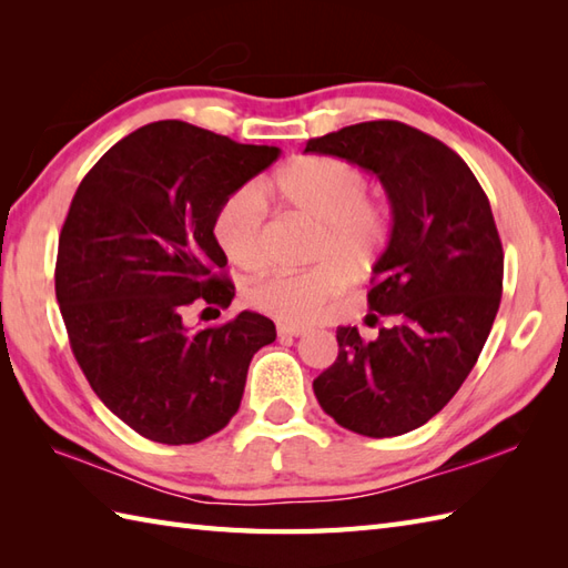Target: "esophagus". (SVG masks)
I'll use <instances>...</instances> for the list:
<instances>
[{"label": "esophagus", "mask_w": 568, "mask_h": 568, "mask_svg": "<svg viewBox=\"0 0 568 568\" xmlns=\"http://www.w3.org/2000/svg\"><path fill=\"white\" fill-rule=\"evenodd\" d=\"M307 334L305 327H297V324H287V322H277V336L281 339H293V336H303Z\"/></svg>", "instance_id": "esophagus-1"}]
</instances>
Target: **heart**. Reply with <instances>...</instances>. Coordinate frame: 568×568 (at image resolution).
<instances>
[{"label":"heart","mask_w":568,"mask_h":568,"mask_svg":"<svg viewBox=\"0 0 568 568\" xmlns=\"http://www.w3.org/2000/svg\"><path fill=\"white\" fill-rule=\"evenodd\" d=\"M271 192L287 210L317 224L310 244L312 268L268 273L248 287L251 305L287 324H307L344 293L348 277L371 268L388 241V220L368 202V178L356 165L329 155H307L271 180ZM265 200L253 185L232 190L212 214V239L241 271L265 265Z\"/></svg>","instance_id":"heart-1"}]
</instances>
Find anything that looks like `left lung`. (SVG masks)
Returning a JSON list of instances; mask_svg holds the SVG:
<instances>
[{
	"instance_id": "left-lung-1",
	"label": "left lung",
	"mask_w": 568,
	"mask_h": 568,
	"mask_svg": "<svg viewBox=\"0 0 568 568\" xmlns=\"http://www.w3.org/2000/svg\"><path fill=\"white\" fill-rule=\"evenodd\" d=\"M305 151L376 175L393 214L368 293V317L390 324L373 342L336 329L339 356L312 388L336 425L397 437L452 400L498 315L503 244L490 202L462 155L403 122L344 126Z\"/></svg>"
}]
</instances>
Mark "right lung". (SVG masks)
Segmentation results:
<instances>
[{
	"label": "right lung",
	"mask_w": 568,
	"mask_h": 568,
	"mask_svg": "<svg viewBox=\"0 0 568 568\" xmlns=\"http://www.w3.org/2000/svg\"><path fill=\"white\" fill-rule=\"evenodd\" d=\"M277 155L165 119L114 143L70 202L55 261L60 315L92 390L141 437L195 444L224 429L253 354L275 342L258 312L207 329L183 315L195 303L232 305L212 214Z\"/></svg>",
	"instance_id": "1"
}]
</instances>
